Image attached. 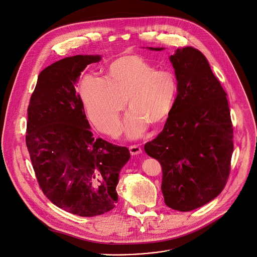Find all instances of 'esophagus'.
Segmentation results:
<instances>
[{
	"label": "esophagus",
	"mask_w": 257,
	"mask_h": 257,
	"mask_svg": "<svg viewBox=\"0 0 257 257\" xmlns=\"http://www.w3.org/2000/svg\"><path fill=\"white\" fill-rule=\"evenodd\" d=\"M130 152H131V154H132L133 156H137V155L142 154L143 151H142L141 147L135 145V146H131V147H130Z\"/></svg>",
	"instance_id": "34e87169"
}]
</instances>
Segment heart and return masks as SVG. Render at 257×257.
<instances>
[{"mask_svg":"<svg viewBox=\"0 0 257 257\" xmlns=\"http://www.w3.org/2000/svg\"><path fill=\"white\" fill-rule=\"evenodd\" d=\"M86 112L96 127L108 135L120 131V113L130 138L142 136L150 123L159 125L171 115L178 82L171 70H158L140 56H125L109 64L105 79L87 75L80 86Z\"/></svg>","mask_w":257,"mask_h":257,"instance_id":"b5f03b06","label":"heart"}]
</instances>
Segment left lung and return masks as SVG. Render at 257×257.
<instances>
[{"label": "left lung", "instance_id": "left-lung-1", "mask_svg": "<svg viewBox=\"0 0 257 257\" xmlns=\"http://www.w3.org/2000/svg\"><path fill=\"white\" fill-rule=\"evenodd\" d=\"M170 60L178 82L177 97L164 130L145 145V152L162 166L166 204L190 211L224 188L230 172L233 127L226 92L202 53L186 47L177 49Z\"/></svg>", "mask_w": 257, "mask_h": 257}]
</instances>
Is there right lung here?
<instances>
[{
	"instance_id": "1",
	"label": "right lung",
	"mask_w": 257,
	"mask_h": 257,
	"mask_svg": "<svg viewBox=\"0 0 257 257\" xmlns=\"http://www.w3.org/2000/svg\"><path fill=\"white\" fill-rule=\"evenodd\" d=\"M99 56L65 58L41 72L28 106L26 144L44 194L58 207L91 217L117 202L125 147L94 139L75 85Z\"/></svg>"
}]
</instances>
